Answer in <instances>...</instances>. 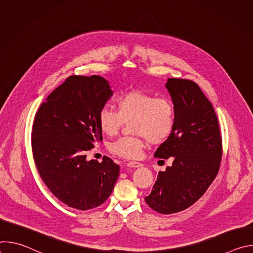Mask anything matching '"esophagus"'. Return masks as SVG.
Instances as JSON below:
<instances>
[{
  "instance_id": "obj_1",
  "label": "esophagus",
  "mask_w": 253,
  "mask_h": 253,
  "mask_svg": "<svg viewBox=\"0 0 253 253\" xmlns=\"http://www.w3.org/2000/svg\"><path fill=\"white\" fill-rule=\"evenodd\" d=\"M127 166L128 167H132V168H138V167H141L142 164L139 163V162H135V161H130L127 163Z\"/></svg>"
}]
</instances>
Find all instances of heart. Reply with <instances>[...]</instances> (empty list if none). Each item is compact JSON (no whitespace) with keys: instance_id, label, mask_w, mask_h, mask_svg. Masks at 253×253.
<instances>
[{"instance_id":"b5f03b06","label":"heart","mask_w":253,"mask_h":253,"mask_svg":"<svg viewBox=\"0 0 253 253\" xmlns=\"http://www.w3.org/2000/svg\"><path fill=\"white\" fill-rule=\"evenodd\" d=\"M117 111L103 107L98 114V124L106 135H114L129 123L135 136L121 137L109 145L110 151L123 158L140 157L144 147V137L152 144L164 142L173 132L175 126V108L170 99L156 97L142 90H132L117 102Z\"/></svg>"}]
</instances>
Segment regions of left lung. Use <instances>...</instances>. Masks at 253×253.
<instances>
[{"label": "left lung", "mask_w": 253, "mask_h": 253, "mask_svg": "<svg viewBox=\"0 0 253 253\" xmlns=\"http://www.w3.org/2000/svg\"><path fill=\"white\" fill-rule=\"evenodd\" d=\"M165 86L175 108V126L154 156L173 162L158 173L145 201L153 210L171 214L194 204L213 182L222 140L213 106L195 82L169 78Z\"/></svg>", "instance_id": "left-lung-1"}]
</instances>
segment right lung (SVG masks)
Returning <instances> with one entry per match:
<instances>
[{
	"instance_id": "obj_1",
	"label": "right lung",
	"mask_w": 253,
	"mask_h": 253,
	"mask_svg": "<svg viewBox=\"0 0 253 253\" xmlns=\"http://www.w3.org/2000/svg\"><path fill=\"white\" fill-rule=\"evenodd\" d=\"M101 76H70L43 102L32 128V151L38 172L63 203L88 210L104 203L113 191L120 167L109 157L86 159L102 141L98 114L111 98Z\"/></svg>"
}]
</instances>
